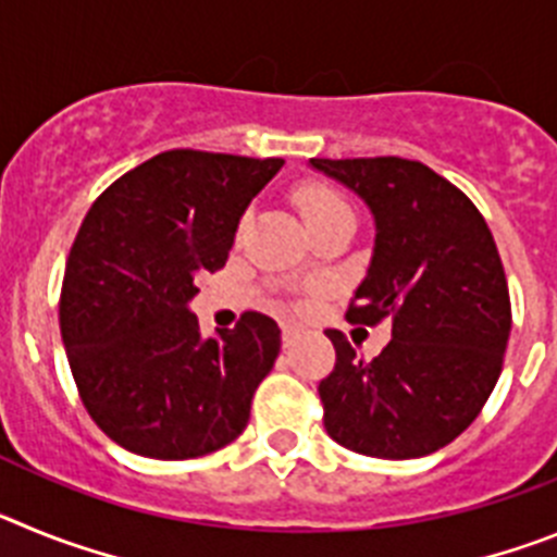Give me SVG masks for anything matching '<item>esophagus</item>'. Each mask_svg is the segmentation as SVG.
Listing matches in <instances>:
<instances>
[{
    "label": "esophagus",
    "mask_w": 557,
    "mask_h": 557,
    "mask_svg": "<svg viewBox=\"0 0 557 557\" xmlns=\"http://www.w3.org/2000/svg\"><path fill=\"white\" fill-rule=\"evenodd\" d=\"M298 334H301V329L295 326V323H284V326H282V339H284V346H293L295 339H298Z\"/></svg>",
    "instance_id": "esophagus-1"
}]
</instances>
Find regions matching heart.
<instances>
[{"mask_svg": "<svg viewBox=\"0 0 557 557\" xmlns=\"http://www.w3.org/2000/svg\"><path fill=\"white\" fill-rule=\"evenodd\" d=\"M293 200L298 206V211H301L304 223L309 225V231L321 228V225L332 223V220L354 218L348 200L334 186L318 184V181H309V184L298 186Z\"/></svg>", "mask_w": 557, "mask_h": 557, "instance_id": "1", "label": "heart"}]
</instances>
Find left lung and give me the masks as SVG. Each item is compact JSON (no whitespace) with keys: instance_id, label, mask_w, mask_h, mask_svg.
<instances>
[{"instance_id":"obj_1","label":"left lung","mask_w":557,"mask_h":557,"mask_svg":"<svg viewBox=\"0 0 557 557\" xmlns=\"http://www.w3.org/2000/svg\"><path fill=\"white\" fill-rule=\"evenodd\" d=\"M309 164L357 191L376 223L371 268L346 318L393 326L373 359H359L346 334L329 329L337 362L318 385L323 426L359 455H432L480 416L508 348V278L488 223L421 161Z\"/></svg>"}]
</instances>
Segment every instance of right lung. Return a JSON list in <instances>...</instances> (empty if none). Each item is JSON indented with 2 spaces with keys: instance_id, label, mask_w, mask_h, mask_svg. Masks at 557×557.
Listing matches in <instances>:
<instances>
[{
  "instance_id": "right-lung-1",
  "label": "right lung",
  "mask_w": 557,
  "mask_h": 557,
  "mask_svg": "<svg viewBox=\"0 0 557 557\" xmlns=\"http://www.w3.org/2000/svg\"><path fill=\"white\" fill-rule=\"evenodd\" d=\"M282 159L166 150L113 181L69 250L61 337L83 405L127 451L189 460L243 435L282 329L245 312L200 337L195 278L225 264L236 225Z\"/></svg>"
}]
</instances>
